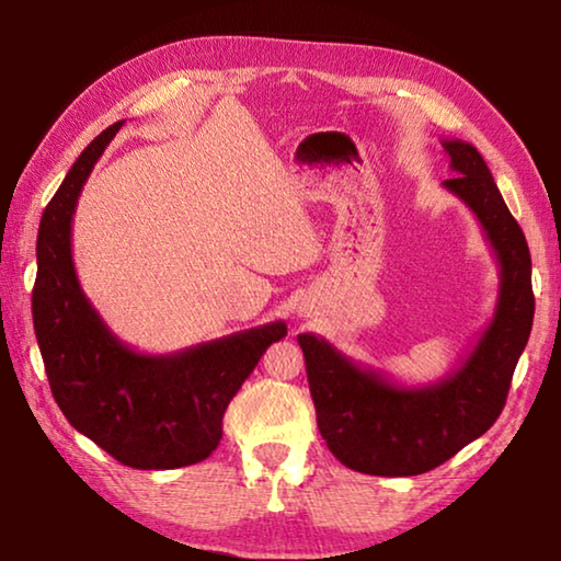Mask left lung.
Returning <instances> with one entry per match:
<instances>
[{
  "instance_id": "left-lung-1",
  "label": "left lung",
  "mask_w": 561,
  "mask_h": 561,
  "mask_svg": "<svg viewBox=\"0 0 561 561\" xmlns=\"http://www.w3.org/2000/svg\"><path fill=\"white\" fill-rule=\"evenodd\" d=\"M443 148L453 170L443 187L470 207L495 252V314L460 366L428 386H401L381 371L358 366L324 336H297L321 438L336 460L356 472L421 474L480 438L505 408L535 319L529 247L495 178L474 146L445 138Z\"/></svg>"
}]
</instances>
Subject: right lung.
Listing matches in <instances>:
<instances>
[{
    "instance_id": "add662e5",
    "label": "right lung",
    "mask_w": 561,
    "mask_h": 561,
    "mask_svg": "<svg viewBox=\"0 0 561 561\" xmlns=\"http://www.w3.org/2000/svg\"><path fill=\"white\" fill-rule=\"evenodd\" d=\"M121 126L83 150L42 215L34 331L66 421L128 468L173 470L217 448L227 405L272 341L287 336V324L270 321L175 354H140L106 327L76 277L71 222L83 183Z\"/></svg>"
}]
</instances>
